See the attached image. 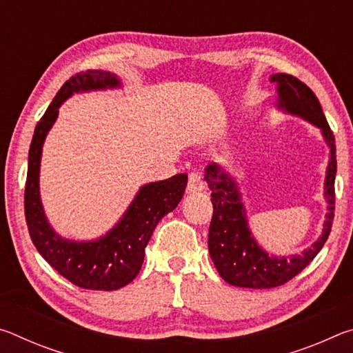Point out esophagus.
Here are the masks:
<instances>
[{
	"label": "esophagus",
	"mask_w": 353,
	"mask_h": 353,
	"mask_svg": "<svg viewBox=\"0 0 353 353\" xmlns=\"http://www.w3.org/2000/svg\"><path fill=\"white\" fill-rule=\"evenodd\" d=\"M204 190V182L198 172H190L188 176V185H187V193H198V191Z\"/></svg>",
	"instance_id": "obj_1"
}]
</instances>
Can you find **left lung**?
I'll return each mask as SVG.
<instances>
[{"label": "left lung", "instance_id": "1", "mask_svg": "<svg viewBox=\"0 0 353 353\" xmlns=\"http://www.w3.org/2000/svg\"><path fill=\"white\" fill-rule=\"evenodd\" d=\"M270 81L277 85L276 107L288 115L302 118L318 128L328 146V165L324 181L327 213L322 234L312 246L301 254L272 255L263 249L249 229L248 212L236 179L219 163L205 168V181L212 190L213 218L208 229V252L214 268L227 283L240 288H274L297 276L324 246L332 230L334 210V176H336V148L316 94L297 77L276 73Z\"/></svg>", "mask_w": 353, "mask_h": 353}]
</instances>
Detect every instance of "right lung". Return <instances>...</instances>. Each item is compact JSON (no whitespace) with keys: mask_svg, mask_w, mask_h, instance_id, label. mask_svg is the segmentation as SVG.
<instances>
[{"mask_svg":"<svg viewBox=\"0 0 353 353\" xmlns=\"http://www.w3.org/2000/svg\"><path fill=\"white\" fill-rule=\"evenodd\" d=\"M117 74L88 70L71 77L52 99L34 130L29 148L25 190V214L29 235L40 255L79 288L119 290L132 282L145 260V248L165 214L181 202L188 176L176 174L141 185L118 223L105 235L88 241L68 240L52 229L40 198V162L46 135L59 117V107L74 93L121 88Z\"/></svg>","mask_w":353,"mask_h":353,"instance_id":"right-lung-1","label":"right lung"}]
</instances>
